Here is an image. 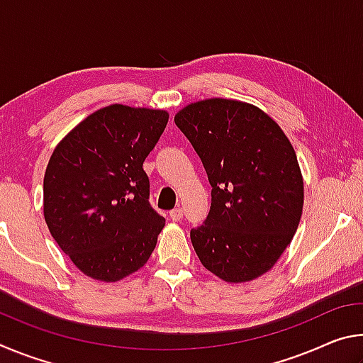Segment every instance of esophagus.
<instances>
[{
	"label": "esophagus",
	"mask_w": 363,
	"mask_h": 363,
	"mask_svg": "<svg viewBox=\"0 0 363 363\" xmlns=\"http://www.w3.org/2000/svg\"><path fill=\"white\" fill-rule=\"evenodd\" d=\"M169 218L173 220H181L182 219V208H174V210H171Z\"/></svg>",
	"instance_id": "obj_1"
}]
</instances>
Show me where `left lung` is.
Listing matches in <instances>:
<instances>
[{"mask_svg": "<svg viewBox=\"0 0 363 363\" xmlns=\"http://www.w3.org/2000/svg\"><path fill=\"white\" fill-rule=\"evenodd\" d=\"M174 123L213 187L205 223L190 230L196 256L230 284L257 279L279 261L303 214L304 184L291 143L261 108L233 99L194 102Z\"/></svg>", "mask_w": 363, "mask_h": 363, "instance_id": "left-lung-1", "label": "left lung"}]
</instances>
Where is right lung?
I'll return each instance as SVG.
<instances>
[{
    "mask_svg": "<svg viewBox=\"0 0 363 363\" xmlns=\"http://www.w3.org/2000/svg\"><path fill=\"white\" fill-rule=\"evenodd\" d=\"M164 110L121 104L91 113L60 140L43 182L48 229L91 279L116 281L149 261L164 218L143 168L167 128Z\"/></svg>",
    "mask_w": 363,
    "mask_h": 363,
    "instance_id": "add662e5",
    "label": "right lung"
}]
</instances>
